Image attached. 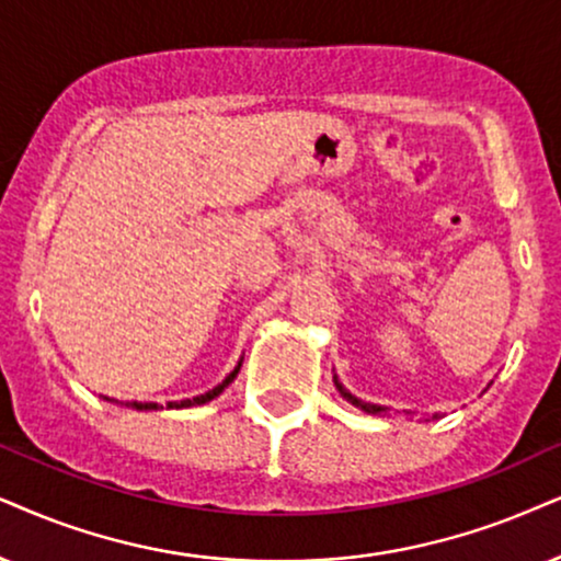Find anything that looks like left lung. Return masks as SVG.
Returning a JSON list of instances; mask_svg holds the SVG:
<instances>
[{
    "label": "left lung",
    "instance_id": "8db88e82",
    "mask_svg": "<svg viewBox=\"0 0 561 561\" xmlns=\"http://www.w3.org/2000/svg\"><path fill=\"white\" fill-rule=\"evenodd\" d=\"M333 382H336L339 393H342V396H344V399L352 403V407L363 409V411H367V414H388V409H386V407H378V403L363 401V399H357V396H354V393H350V391H346V388L342 386V380H339V378H336V375H333ZM432 420H439V414H432Z\"/></svg>",
    "mask_w": 561,
    "mask_h": 561
}]
</instances>
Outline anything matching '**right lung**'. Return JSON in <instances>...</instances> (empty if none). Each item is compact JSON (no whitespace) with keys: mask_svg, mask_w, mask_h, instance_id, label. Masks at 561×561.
<instances>
[{"mask_svg":"<svg viewBox=\"0 0 561 561\" xmlns=\"http://www.w3.org/2000/svg\"><path fill=\"white\" fill-rule=\"evenodd\" d=\"M240 365H243V357L238 359V365H236V370H232L228 378H225L222 382H217L215 388H211V391H207V393H202V396H194V399H183V401H168V409H188V407H202V403H209L211 399H217L219 393L225 391V388L230 386L232 380L238 378V373H240ZM105 399V396H103ZM105 401H113V399H105ZM113 403H122V407H129V409H137V411H160L162 407L160 403H154V401H113Z\"/></svg>","mask_w":561,"mask_h":561,"instance_id":"obj_1","label":"right lung"}]
</instances>
